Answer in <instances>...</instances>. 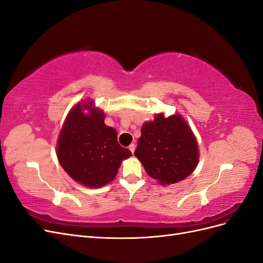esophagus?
Segmentation results:
<instances>
[{
	"instance_id": "1",
	"label": "esophagus",
	"mask_w": 263,
	"mask_h": 263,
	"mask_svg": "<svg viewBox=\"0 0 263 263\" xmlns=\"http://www.w3.org/2000/svg\"><path fill=\"white\" fill-rule=\"evenodd\" d=\"M128 148H129V150L132 151V154H134V151H135V148H136V146H135V144H130Z\"/></svg>"
}]
</instances>
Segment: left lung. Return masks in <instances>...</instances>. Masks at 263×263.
Returning a JSON list of instances; mask_svg holds the SVG:
<instances>
[{"instance_id": "obj_1", "label": "left lung", "mask_w": 263, "mask_h": 263, "mask_svg": "<svg viewBox=\"0 0 263 263\" xmlns=\"http://www.w3.org/2000/svg\"><path fill=\"white\" fill-rule=\"evenodd\" d=\"M135 156L149 177L162 185L173 184L195 170L198 163L197 141L181 115L164 117L160 113L154 121L142 125Z\"/></svg>"}]
</instances>
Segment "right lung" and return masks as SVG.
<instances>
[{
  "label": "right lung",
  "mask_w": 263,
  "mask_h": 263,
  "mask_svg": "<svg viewBox=\"0 0 263 263\" xmlns=\"http://www.w3.org/2000/svg\"><path fill=\"white\" fill-rule=\"evenodd\" d=\"M104 112L90 100L69 112L58 137L59 163L74 181L87 187L112 182L122 161L132 156L117 141V133L104 123Z\"/></svg>",
  "instance_id": "obj_1"
}]
</instances>
